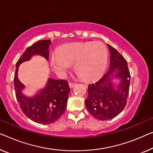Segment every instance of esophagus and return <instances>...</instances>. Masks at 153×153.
Segmentation results:
<instances>
[{"label": "esophagus", "mask_w": 153, "mask_h": 153, "mask_svg": "<svg viewBox=\"0 0 153 153\" xmlns=\"http://www.w3.org/2000/svg\"><path fill=\"white\" fill-rule=\"evenodd\" d=\"M69 87L71 88H74V86L76 85V83H73V82H69Z\"/></svg>", "instance_id": "1"}]
</instances>
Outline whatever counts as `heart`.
<instances>
[{
	"label": "heart",
	"mask_w": 153,
	"mask_h": 153,
	"mask_svg": "<svg viewBox=\"0 0 153 153\" xmlns=\"http://www.w3.org/2000/svg\"><path fill=\"white\" fill-rule=\"evenodd\" d=\"M107 61L108 50L101 42L64 45L50 58L51 67L58 76H65L74 62L75 69L87 80L98 77L105 70Z\"/></svg>",
	"instance_id": "b5f03b06"
}]
</instances>
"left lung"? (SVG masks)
I'll return each instance as SVG.
<instances>
[{"label": "left lung", "mask_w": 153, "mask_h": 153, "mask_svg": "<svg viewBox=\"0 0 153 153\" xmlns=\"http://www.w3.org/2000/svg\"><path fill=\"white\" fill-rule=\"evenodd\" d=\"M110 51V66L108 71L94 83L88 86V97L85 105L88 112L95 119L108 120L115 117L124 110L129 93L131 74L127 62L115 48L108 45ZM120 79L115 90L112 82V74Z\"/></svg>", "instance_id": "8db88e82"}]
</instances>
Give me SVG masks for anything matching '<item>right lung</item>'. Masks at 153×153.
I'll use <instances>...</instances> for the list:
<instances>
[{
	"label": "right lung",
	"instance_id": "obj_1",
	"mask_svg": "<svg viewBox=\"0 0 153 153\" xmlns=\"http://www.w3.org/2000/svg\"><path fill=\"white\" fill-rule=\"evenodd\" d=\"M51 42L50 40H39L27 48L16 62L13 78L16 97L22 111L31 120L42 124L55 122L65 113L70 91L68 82L49 78L42 90L33 97H27L21 93L25 86L18 78V70L20 64L30 60L34 55H40L48 60Z\"/></svg>",
	"mask_w": 153,
	"mask_h": 153
}]
</instances>
